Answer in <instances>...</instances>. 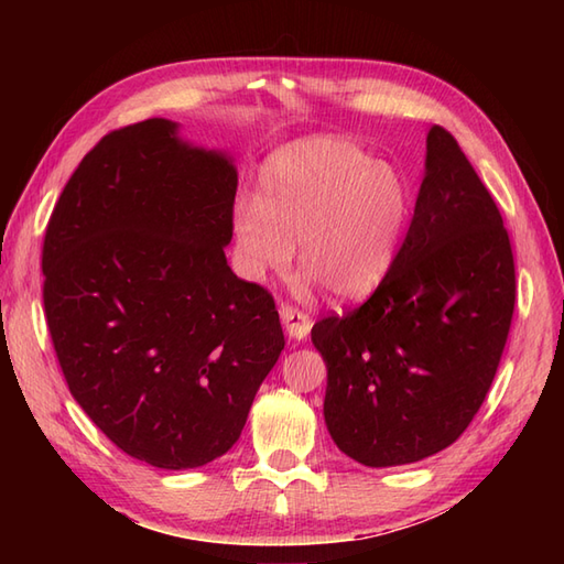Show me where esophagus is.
<instances>
[{"label":"esophagus","mask_w":564,"mask_h":564,"mask_svg":"<svg viewBox=\"0 0 564 564\" xmlns=\"http://www.w3.org/2000/svg\"><path fill=\"white\" fill-rule=\"evenodd\" d=\"M279 313H281V322L285 327V334H289L293 341L305 339L310 329H313V319H310V315L301 313V310L293 307V305H281Z\"/></svg>","instance_id":"1"}]
</instances>
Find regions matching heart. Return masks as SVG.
<instances>
[{"instance_id":"1","label":"heart","mask_w":564,"mask_h":564,"mask_svg":"<svg viewBox=\"0 0 564 564\" xmlns=\"http://www.w3.org/2000/svg\"><path fill=\"white\" fill-rule=\"evenodd\" d=\"M406 215L410 188L392 164L344 140L295 142L267 164L261 196L237 200L239 261L261 279L289 267L297 242L305 283L358 297L386 279Z\"/></svg>"}]
</instances>
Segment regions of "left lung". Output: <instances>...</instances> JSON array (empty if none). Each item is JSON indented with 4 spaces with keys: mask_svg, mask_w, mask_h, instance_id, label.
<instances>
[{
    "mask_svg": "<svg viewBox=\"0 0 564 564\" xmlns=\"http://www.w3.org/2000/svg\"><path fill=\"white\" fill-rule=\"evenodd\" d=\"M513 301L497 203L455 138L434 126L414 218L386 279L361 307L313 327L339 451L392 467L448 448L492 386Z\"/></svg>",
    "mask_w": 564,
    "mask_h": 564,
    "instance_id": "8db88e82",
    "label": "left lung"
}]
</instances>
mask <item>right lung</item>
<instances>
[{"label":"right lung","instance_id":"obj_1","mask_svg":"<svg viewBox=\"0 0 564 564\" xmlns=\"http://www.w3.org/2000/svg\"><path fill=\"white\" fill-rule=\"evenodd\" d=\"M237 166L166 118L99 140L43 242V305L59 368L123 453L164 470L235 446L283 351L273 297L237 279Z\"/></svg>","mask_w":564,"mask_h":564}]
</instances>
